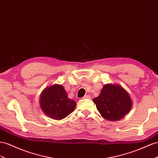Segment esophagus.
I'll return each mask as SVG.
<instances>
[{
  "label": "esophagus",
  "mask_w": 158,
  "mask_h": 158,
  "mask_svg": "<svg viewBox=\"0 0 158 158\" xmlns=\"http://www.w3.org/2000/svg\"><path fill=\"white\" fill-rule=\"evenodd\" d=\"M83 98H84V99H91V97H90L89 95H85V96L83 97Z\"/></svg>",
  "instance_id": "obj_1"
}]
</instances>
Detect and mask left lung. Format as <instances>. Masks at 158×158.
<instances>
[{
  "instance_id": "8db88e82",
  "label": "left lung",
  "mask_w": 158,
  "mask_h": 158,
  "mask_svg": "<svg viewBox=\"0 0 158 158\" xmlns=\"http://www.w3.org/2000/svg\"><path fill=\"white\" fill-rule=\"evenodd\" d=\"M104 119L115 121L122 119L132 107L130 96L118 85L106 84L100 95L93 99Z\"/></svg>"
}]
</instances>
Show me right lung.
Segmentation results:
<instances>
[{
	"label": "right lung",
	"mask_w": 158,
	"mask_h": 158,
	"mask_svg": "<svg viewBox=\"0 0 158 158\" xmlns=\"http://www.w3.org/2000/svg\"><path fill=\"white\" fill-rule=\"evenodd\" d=\"M40 106L44 114L53 119H62L74 111L76 103L68 98L66 91L60 85L47 87L40 95Z\"/></svg>",
	"instance_id": "obj_1"
}]
</instances>
